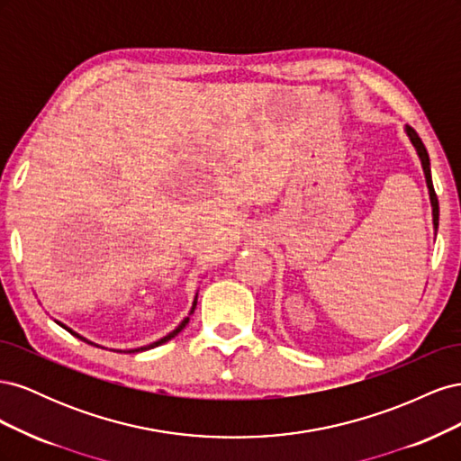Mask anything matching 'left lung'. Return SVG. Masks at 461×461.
Returning <instances> with one entry per match:
<instances>
[{"label":"left lung","mask_w":461,"mask_h":461,"mask_svg":"<svg viewBox=\"0 0 461 461\" xmlns=\"http://www.w3.org/2000/svg\"><path fill=\"white\" fill-rule=\"evenodd\" d=\"M403 131H406L408 138L411 146L415 148L417 156H420V161H421V167H423V173H425V183H427V188H429V198H430V207H432V227H435V234H437V229H438V200H437V194H435V188H432V178H430V161H429V153H427V148L423 146L421 138L417 136V132L411 129V127H403Z\"/></svg>","instance_id":"obj_1"}]
</instances>
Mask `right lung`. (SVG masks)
<instances>
[{
  "mask_svg": "<svg viewBox=\"0 0 461 461\" xmlns=\"http://www.w3.org/2000/svg\"><path fill=\"white\" fill-rule=\"evenodd\" d=\"M196 303H198V292H196V298H194V302H192V310H190V313H188V317H185L183 321H180V323H178V327L175 329V330H171L169 334H165V337L163 339H159V340H156V342H151V344H148V346H140V348H132V350H124V352H129V354H136V352H144V350H151V348H156V346H159V344H165V342H169L171 339H175L176 337V334L180 332V330H183L186 325H188V321H190V315L194 313V310H196ZM58 325L59 327H63L67 332H71L73 334V337H77V339H80V340H85L86 344H94L92 340H88V339H85V337H80V334L78 332H75L71 327H67V325H63L61 323V321H58ZM94 346H97V344H94ZM97 348H102V346H97ZM113 352H122V350H113Z\"/></svg>",
  "mask_w": 461,
  "mask_h": 461,
  "instance_id": "right-lung-1",
  "label": "right lung"
}]
</instances>
